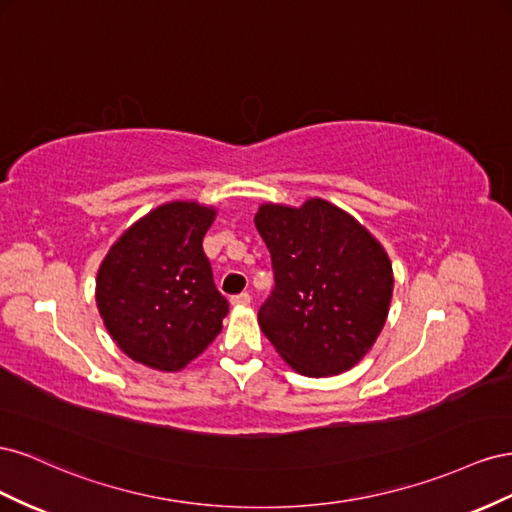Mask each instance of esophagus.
I'll return each instance as SVG.
<instances>
[{"label": "esophagus", "instance_id": "1", "mask_svg": "<svg viewBox=\"0 0 512 512\" xmlns=\"http://www.w3.org/2000/svg\"><path fill=\"white\" fill-rule=\"evenodd\" d=\"M231 304L233 306H246V304H251V296H248L246 291H242V294L231 296Z\"/></svg>", "mask_w": 512, "mask_h": 512}]
</instances>
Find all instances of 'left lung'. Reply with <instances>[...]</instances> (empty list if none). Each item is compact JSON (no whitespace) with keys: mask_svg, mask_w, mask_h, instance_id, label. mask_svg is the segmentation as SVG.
<instances>
[{"mask_svg":"<svg viewBox=\"0 0 512 512\" xmlns=\"http://www.w3.org/2000/svg\"><path fill=\"white\" fill-rule=\"evenodd\" d=\"M274 272L259 326L281 358L309 377L339 375L369 352L392 298L384 248L324 199L266 203L255 216Z\"/></svg>","mask_w":512,"mask_h":512,"instance_id":"left-lung-1","label":"left lung"}]
</instances>
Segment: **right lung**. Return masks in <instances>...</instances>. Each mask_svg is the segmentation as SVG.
<instances>
[{"label": "right lung", "mask_w": 512, "mask_h": 512, "mask_svg": "<svg viewBox=\"0 0 512 512\" xmlns=\"http://www.w3.org/2000/svg\"><path fill=\"white\" fill-rule=\"evenodd\" d=\"M214 210L195 201L156 208L111 246L96 279V302L126 356L180 371L223 328L227 298L216 289L203 236Z\"/></svg>", "instance_id": "1"}]
</instances>
